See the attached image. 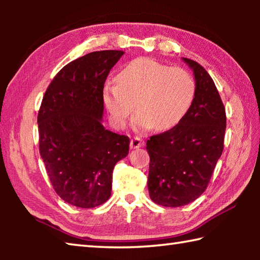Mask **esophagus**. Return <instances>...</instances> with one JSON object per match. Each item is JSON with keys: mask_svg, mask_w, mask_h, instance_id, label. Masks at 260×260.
<instances>
[{"mask_svg": "<svg viewBox=\"0 0 260 260\" xmlns=\"http://www.w3.org/2000/svg\"><path fill=\"white\" fill-rule=\"evenodd\" d=\"M143 141L141 140L140 138H138V136H135V138H133L131 140V148L132 149H139V148H142L143 147Z\"/></svg>", "mask_w": 260, "mask_h": 260, "instance_id": "1", "label": "esophagus"}]
</instances>
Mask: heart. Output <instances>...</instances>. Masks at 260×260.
I'll return each instance as SVG.
<instances>
[{
	"mask_svg": "<svg viewBox=\"0 0 260 260\" xmlns=\"http://www.w3.org/2000/svg\"><path fill=\"white\" fill-rule=\"evenodd\" d=\"M116 81L104 86L103 103L117 128L126 125L135 108L138 128L169 131L186 116L196 94L195 80L188 71L149 58L131 61Z\"/></svg>",
	"mask_w": 260,
	"mask_h": 260,
	"instance_id": "b5f03b06",
	"label": "heart"
}]
</instances>
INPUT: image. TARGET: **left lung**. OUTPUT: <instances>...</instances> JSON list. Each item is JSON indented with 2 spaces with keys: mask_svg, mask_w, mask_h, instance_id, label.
I'll return each mask as SVG.
<instances>
[{
  "mask_svg": "<svg viewBox=\"0 0 260 260\" xmlns=\"http://www.w3.org/2000/svg\"><path fill=\"white\" fill-rule=\"evenodd\" d=\"M192 69L196 94L186 116L173 128L147 141L148 189L150 199L166 208H178L204 192L223 150L226 110L212 78L197 61Z\"/></svg>",
  "mask_w": 260,
  "mask_h": 260,
  "instance_id": "8db88e82",
  "label": "left lung"
}]
</instances>
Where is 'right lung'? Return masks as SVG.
Wrapping results in <instances>:
<instances>
[{"label":"right lung","mask_w":260,"mask_h":260,"mask_svg":"<svg viewBox=\"0 0 260 260\" xmlns=\"http://www.w3.org/2000/svg\"><path fill=\"white\" fill-rule=\"evenodd\" d=\"M121 50L89 52L60 70L38 113L39 150L61 200L82 209L111 196L112 172L128 155L129 138L104 128L103 88Z\"/></svg>","instance_id":"obj_1"}]
</instances>
